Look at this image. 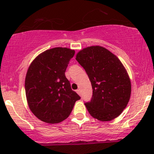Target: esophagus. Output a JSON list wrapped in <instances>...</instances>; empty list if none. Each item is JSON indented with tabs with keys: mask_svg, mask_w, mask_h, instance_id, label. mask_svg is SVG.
Returning a JSON list of instances; mask_svg holds the SVG:
<instances>
[{
	"mask_svg": "<svg viewBox=\"0 0 154 154\" xmlns=\"http://www.w3.org/2000/svg\"><path fill=\"white\" fill-rule=\"evenodd\" d=\"M76 92H77V93H78V94H79V95H81V90H76Z\"/></svg>",
	"mask_w": 154,
	"mask_h": 154,
	"instance_id": "esophagus-1",
	"label": "esophagus"
}]
</instances>
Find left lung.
I'll use <instances>...</instances> for the list:
<instances>
[{"label":"left lung","instance_id":"left-lung-1","mask_svg":"<svg viewBox=\"0 0 154 154\" xmlns=\"http://www.w3.org/2000/svg\"><path fill=\"white\" fill-rule=\"evenodd\" d=\"M75 60L91 82L92 99L85 103L90 114L101 121H110L121 115L130 100L131 82L119 59L96 45L80 50Z\"/></svg>","mask_w":154,"mask_h":154}]
</instances>
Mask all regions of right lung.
I'll use <instances>...</instances> for the list:
<instances>
[{
  "mask_svg": "<svg viewBox=\"0 0 154 154\" xmlns=\"http://www.w3.org/2000/svg\"><path fill=\"white\" fill-rule=\"evenodd\" d=\"M74 54V50L67 48L47 50L33 60L27 70V103L31 112L45 123H58L67 119L81 99L65 75Z\"/></svg>",
  "mask_w": 154,
  "mask_h": 154,
  "instance_id": "right-lung-1",
  "label": "right lung"
}]
</instances>
